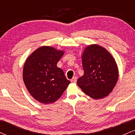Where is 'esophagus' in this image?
I'll list each match as a JSON object with an SVG mask.
<instances>
[{
	"label": "esophagus",
	"mask_w": 135,
	"mask_h": 135,
	"mask_svg": "<svg viewBox=\"0 0 135 135\" xmlns=\"http://www.w3.org/2000/svg\"><path fill=\"white\" fill-rule=\"evenodd\" d=\"M77 77H74L73 78L71 79V82H72V83H76L77 82Z\"/></svg>",
	"instance_id": "1"
}]
</instances>
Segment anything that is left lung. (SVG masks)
<instances>
[{"instance_id":"8db88e82","label":"left lung","mask_w":135,"mask_h":135,"mask_svg":"<svg viewBox=\"0 0 135 135\" xmlns=\"http://www.w3.org/2000/svg\"><path fill=\"white\" fill-rule=\"evenodd\" d=\"M82 63L84 74L77 80L79 87L93 99L108 96L119 77L118 68L111 54L99 45H90L84 50Z\"/></svg>"}]
</instances>
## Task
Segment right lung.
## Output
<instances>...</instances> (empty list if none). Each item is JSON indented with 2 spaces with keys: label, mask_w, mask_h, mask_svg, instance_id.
<instances>
[{
  "label": "right lung",
  "mask_w": 135,
  "mask_h": 135,
  "mask_svg": "<svg viewBox=\"0 0 135 135\" xmlns=\"http://www.w3.org/2000/svg\"><path fill=\"white\" fill-rule=\"evenodd\" d=\"M64 52L51 46H42L32 52L25 63L23 81L32 97L41 103L55 102L70 83L63 70L57 67Z\"/></svg>",
  "instance_id": "obj_1"
}]
</instances>
